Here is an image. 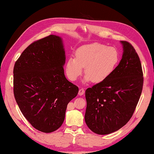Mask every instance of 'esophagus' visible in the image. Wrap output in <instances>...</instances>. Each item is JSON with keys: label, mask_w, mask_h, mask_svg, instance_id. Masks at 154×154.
<instances>
[{"label": "esophagus", "mask_w": 154, "mask_h": 154, "mask_svg": "<svg viewBox=\"0 0 154 154\" xmlns=\"http://www.w3.org/2000/svg\"><path fill=\"white\" fill-rule=\"evenodd\" d=\"M84 93H85V90H84V89H79V94L80 96H82L83 94H84Z\"/></svg>", "instance_id": "esophagus-1"}]
</instances>
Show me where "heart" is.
Wrapping results in <instances>:
<instances>
[{
	"mask_svg": "<svg viewBox=\"0 0 154 154\" xmlns=\"http://www.w3.org/2000/svg\"><path fill=\"white\" fill-rule=\"evenodd\" d=\"M119 61V54L112 47L100 43L87 44L78 48L75 57H70L65 64V71L71 81L78 79L81 73L86 74L84 82L94 83L105 81L113 73Z\"/></svg>",
	"mask_w": 154,
	"mask_h": 154,
	"instance_id": "obj_1",
	"label": "heart"
}]
</instances>
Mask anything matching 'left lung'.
I'll return each mask as SVG.
<instances>
[{
    "mask_svg": "<svg viewBox=\"0 0 154 154\" xmlns=\"http://www.w3.org/2000/svg\"><path fill=\"white\" fill-rule=\"evenodd\" d=\"M120 42L123 54L119 65L105 81L85 91V120L97 134H109L125 125L142 93L143 77L138 55L128 42Z\"/></svg>",
    "mask_w": 154,
    "mask_h": 154,
    "instance_id": "8db88e82",
    "label": "left lung"
}]
</instances>
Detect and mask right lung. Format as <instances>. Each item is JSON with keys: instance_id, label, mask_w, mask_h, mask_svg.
Instances as JSON below:
<instances>
[{"instance_id": "right-lung-1", "label": "right lung", "mask_w": 154, "mask_h": 154, "mask_svg": "<svg viewBox=\"0 0 154 154\" xmlns=\"http://www.w3.org/2000/svg\"><path fill=\"white\" fill-rule=\"evenodd\" d=\"M65 54L61 38L50 35L31 44L16 61L14 94L23 115L45 133L63 124L67 106L79 88L65 76Z\"/></svg>"}]
</instances>
